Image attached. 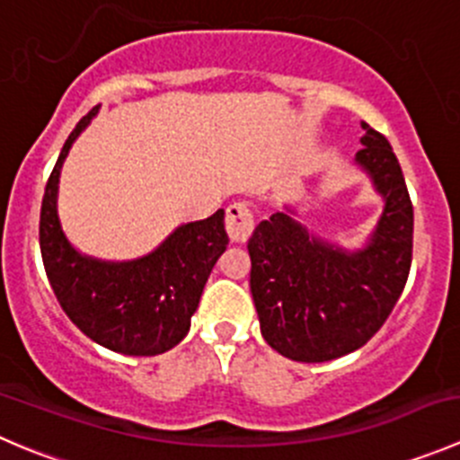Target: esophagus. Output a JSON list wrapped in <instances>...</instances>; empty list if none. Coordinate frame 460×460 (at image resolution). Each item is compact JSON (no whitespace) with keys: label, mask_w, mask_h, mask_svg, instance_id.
Masks as SVG:
<instances>
[{"label":"esophagus","mask_w":460,"mask_h":460,"mask_svg":"<svg viewBox=\"0 0 460 460\" xmlns=\"http://www.w3.org/2000/svg\"><path fill=\"white\" fill-rule=\"evenodd\" d=\"M226 231L234 243H244L253 231V213L244 202H234L226 208Z\"/></svg>","instance_id":"1"}]
</instances>
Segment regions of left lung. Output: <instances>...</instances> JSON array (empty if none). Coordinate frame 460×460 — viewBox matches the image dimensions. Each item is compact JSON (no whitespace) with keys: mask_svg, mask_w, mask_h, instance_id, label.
<instances>
[{"mask_svg":"<svg viewBox=\"0 0 460 460\" xmlns=\"http://www.w3.org/2000/svg\"><path fill=\"white\" fill-rule=\"evenodd\" d=\"M355 166L382 198L364 247L346 249L298 222L285 204L253 229L247 249L261 332L294 362H330L362 349L402 294L411 267L413 207L389 141L362 123Z\"/></svg>","mask_w":460,"mask_h":460,"instance_id":"left-lung-1","label":"left lung"}]
</instances>
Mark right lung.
Masks as SVG:
<instances>
[{
  "instance_id": "obj_1",
  "label": "right lung",
  "mask_w": 460,
  "mask_h": 460,
  "mask_svg": "<svg viewBox=\"0 0 460 460\" xmlns=\"http://www.w3.org/2000/svg\"><path fill=\"white\" fill-rule=\"evenodd\" d=\"M98 114L75 123L47 181L40 211V249L62 310L92 341L114 353L153 358L175 349L190 330L208 274L229 244L225 208L172 229L146 256L102 261L66 238L58 216L60 172L71 146Z\"/></svg>"
}]
</instances>
